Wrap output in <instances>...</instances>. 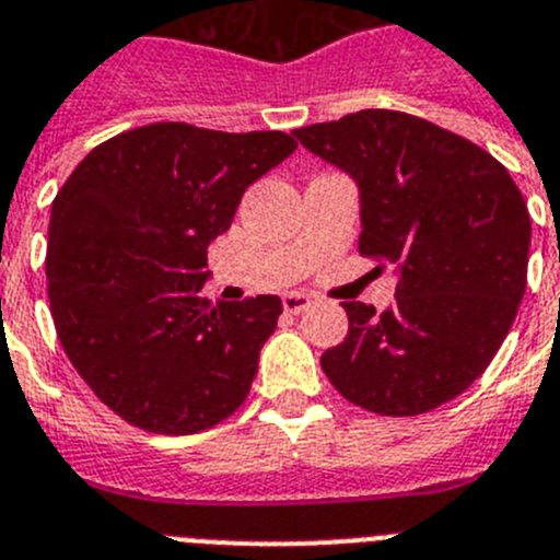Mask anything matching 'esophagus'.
Listing matches in <instances>:
<instances>
[{"label": "esophagus", "mask_w": 560, "mask_h": 560, "mask_svg": "<svg viewBox=\"0 0 560 560\" xmlns=\"http://www.w3.org/2000/svg\"><path fill=\"white\" fill-rule=\"evenodd\" d=\"M281 304H284V310L292 312V315H301V312L312 306V295H306V292H284V295H281Z\"/></svg>", "instance_id": "1"}]
</instances>
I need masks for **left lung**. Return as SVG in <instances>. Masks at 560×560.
Wrapping results in <instances>:
<instances>
[{
    "label": "left lung",
    "instance_id": "left-lung-1",
    "mask_svg": "<svg viewBox=\"0 0 560 560\" xmlns=\"http://www.w3.org/2000/svg\"><path fill=\"white\" fill-rule=\"evenodd\" d=\"M360 184V254L399 265L387 310L346 301L349 335L320 357L362 410L421 416L500 351L527 287L530 214L488 150L405 110L365 108L292 130Z\"/></svg>",
    "mask_w": 560,
    "mask_h": 560
}]
</instances>
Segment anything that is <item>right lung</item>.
I'll return each instance as SVG.
<instances>
[{
  "label": "right lung",
  "instance_id": "1",
  "mask_svg": "<svg viewBox=\"0 0 560 560\" xmlns=\"http://www.w3.org/2000/svg\"><path fill=\"white\" fill-rule=\"evenodd\" d=\"M299 142L153 122L97 144L52 200L47 295L58 340L105 407L192 435L243 405L279 295L211 304L209 243Z\"/></svg>",
  "mask_w": 560,
  "mask_h": 560
}]
</instances>
